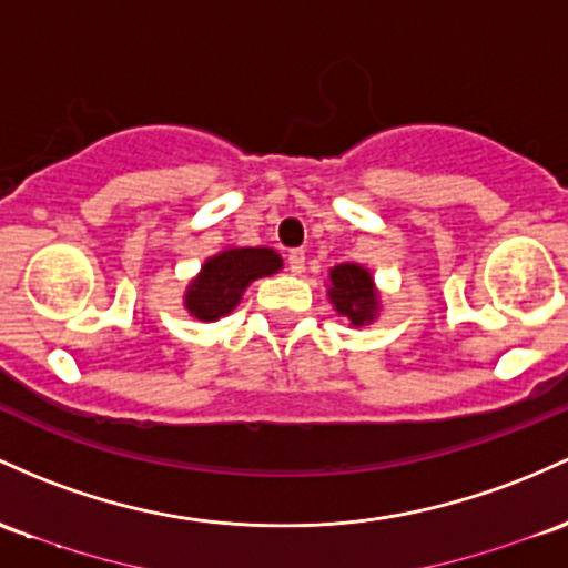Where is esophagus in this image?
<instances>
[{
    "label": "esophagus",
    "mask_w": 568,
    "mask_h": 568,
    "mask_svg": "<svg viewBox=\"0 0 568 568\" xmlns=\"http://www.w3.org/2000/svg\"><path fill=\"white\" fill-rule=\"evenodd\" d=\"M304 261H307V255L304 251H291L288 253V270L294 274H302L304 272Z\"/></svg>",
    "instance_id": "34e87169"
}]
</instances>
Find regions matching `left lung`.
<instances>
[{"mask_svg":"<svg viewBox=\"0 0 568 568\" xmlns=\"http://www.w3.org/2000/svg\"><path fill=\"white\" fill-rule=\"evenodd\" d=\"M326 288L336 315L345 317L353 328L372 326L377 321L379 310H383L375 274L366 266L353 264V261H345V264H336L328 270Z\"/></svg>","mask_w":568,"mask_h":568,"instance_id":"obj_1","label":"left lung"}]
</instances>
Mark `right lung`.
I'll list each match as a JSON object with an SVG mask.
<instances>
[{
  "label": "right lung",
  "mask_w": 568,
  "mask_h": 568,
  "mask_svg": "<svg viewBox=\"0 0 568 568\" xmlns=\"http://www.w3.org/2000/svg\"><path fill=\"white\" fill-rule=\"evenodd\" d=\"M280 270L283 258L272 247H223L204 261L196 277H191L183 307L199 323L221 321L242 302L253 280L272 277Z\"/></svg>",
  "instance_id": "1"
}]
</instances>
